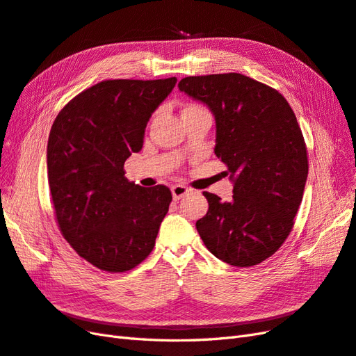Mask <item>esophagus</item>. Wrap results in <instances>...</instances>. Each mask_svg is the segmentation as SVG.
<instances>
[{
  "label": "esophagus",
  "instance_id": "obj_1",
  "mask_svg": "<svg viewBox=\"0 0 356 356\" xmlns=\"http://www.w3.org/2000/svg\"><path fill=\"white\" fill-rule=\"evenodd\" d=\"M171 194H172V200L179 201L180 198H184L186 194H189V189L184 185H175L171 186Z\"/></svg>",
  "mask_w": 356,
  "mask_h": 356
}]
</instances>
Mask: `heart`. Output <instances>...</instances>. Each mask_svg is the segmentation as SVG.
<instances>
[{
    "instance_id": "1",
    "label": "heart",
    "mask_w": 356,
    "mask_h": 356,
    "mask_svg": "<svg viewBox=\"0 0 356 356\" xmlns=\"http://www.w3.org/2000/svg\"><path fill=\"white\" fill-rule=\"evenodd\" d=\"M197 111H207V110L197 103H186L184 107H181V116L189 115V113H197Z\"/></svg>"
}]
</instances>
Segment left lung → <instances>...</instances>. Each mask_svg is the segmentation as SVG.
<instances>
[{"label":"left lung","instance_id":"8db88e82","mask_svg":"<svg viewBox=\"0 0 356 356\" xmlns=\"http://www.w3.org/2000/svg\"><path fill=\"white\" fill-rule=\"evenodd\" d=\"M179 89L213 111L215 154L234 181L229 202L202 192L209 211L197 220L198 234L229 266H257L288 238L306 186L307 147L296 113L276 89L238 73L185 77Z\"/></svg>","mask_w":356,"mask_h":356}]
</instances>
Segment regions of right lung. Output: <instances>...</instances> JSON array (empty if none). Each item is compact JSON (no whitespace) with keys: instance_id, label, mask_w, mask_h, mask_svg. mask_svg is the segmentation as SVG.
I'll return each instance as SVG.
<instances>
[{"instance_id":"1","label":"right lung","mask_w":356,"mask_h":356,"mask_svg":"<svg viewBox=\"0 0 356 356\" xmlns=\"http://www.w3.org/2000/svg\"><path fill=\"white\" fill-rule=\"evenodd\" d=\"M176 82L104 80L71 99L50 129L47 179L60 234L103 271L134 268L155 246L171 191L129 181L124 164Z\"/></svg>"}]
</instances>
